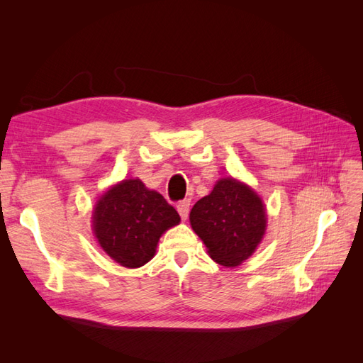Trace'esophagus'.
Instances as JSON below:
<instances>
[{
  "instance_id": "34e87169",
  "label": "esophagus",
  "mask_w": 363,
  "mask_h": 363,
  "mask_svg": "<svg viewBox=\"0 0 363 363\" xmlns=\"http://www.w3.org/2000/svg\"><path fill=\"white\" fill-rule=\"evenodd\" d=\"M189 207H191V201H189V200H183V201H180V203L177 204V212L180 213L183 221H184V219L188 218V215H189Z\"/></svg>"
}]
</instances>
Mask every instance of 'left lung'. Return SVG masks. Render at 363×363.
<instances>
[{"mask_svg": "<svg viewBox=\"0 0 363 363\" xmlns=\"http://www.w3.org/2000/svg\"><path fill=\"white\" fill-rule=\"evenodd\" d=\"M189 221L208 256L219 265L233 268L260 244L267 230V208L248 184L225 177L195 203Z\"/></svg>", "mask_w": 363, "mask_h": 363, "instance_id": "obj_1", "label": "left lung"}]
</instances>
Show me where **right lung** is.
Listing matches in <instances>:
<instances>
[{
	"label": "right lung",
	"mask_w": 363,
	"mask_h": 363,
	"mask_svg": "<svg viewBox=\"0 0 363 363\" xmlns=\"http://www.w3.org/2000/svg\"><path fill=\"white\" fill-rule=\"evenodd\" d=\"M179 223L177 211L139 179L112 186L100 196L92 213L98 244L125 268H139L150 262L160 236Z\"/></svg>",
	"instance_id": "right-lung-1"
}]
</instances>
